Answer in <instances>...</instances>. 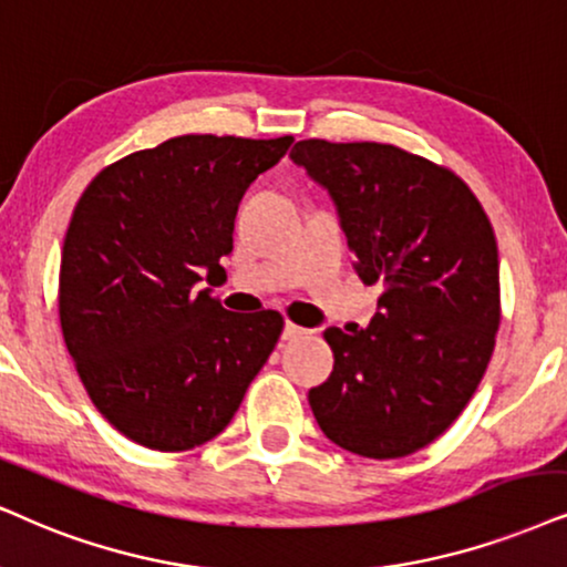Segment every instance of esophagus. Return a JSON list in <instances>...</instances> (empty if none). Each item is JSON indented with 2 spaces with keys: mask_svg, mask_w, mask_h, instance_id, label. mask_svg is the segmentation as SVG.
I'll list each match as a JSON object with an SVG mask.
<instances>
[{
  "mask_svg": "<svg viewBox=\"0 0 567 567\" xmlns=\"http://www.w3.org/2000/svg\"><path fill=\"white\" fill-rule=\"evenodd\" d=\"M303 334H308V329L292 324V321H288V324L282 327V340H298V337H303Z\"/></svg>",
  "mask_w": 567,
  "mask_h": 567,
  "instance_id": "obj_1",
  "label": "esophagus"
}]
</instances>
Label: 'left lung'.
Segmentation results:
<instances>
[{
    "label": "left lung",
    "mask_w": 567,
    "mask_h": 567,
    "mask_svg": "<svg viewBox=\"0 0 567 567\" xmlns=\"http://www.w3.org/2000/svg\"><path fill=\"white\" fill-rule=\"evenodd\" d=\"M355 271L384 292L367 329L329 327L334 369L308 390L329 440L386 461L434 442L482 382L499 327L492 225L461 177L390 143L298 141Z\"/></svg>",
    "instance_id": "obj_1"
}]
</instances>
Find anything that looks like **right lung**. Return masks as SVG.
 I'll return each mask as SVG.
<instances>
[{"label": "right lung", "instance_id": "obj_1", "mask_svg": "<svg viewBox=\"0 0 567 567\" xmlns=\"http://www.w3.org/2000/svg\"><path fill=\"white\" fill-rule=\"evenodd\" d=\"M292 138L181 135L93 177L62 246L60 324L85 390L127 440L181 453L233 421L275 350L277 311L233 313L225 277L238 204Z\"/></svg>", "mask_w": 567, "mask_h": 567}]
</instances>
